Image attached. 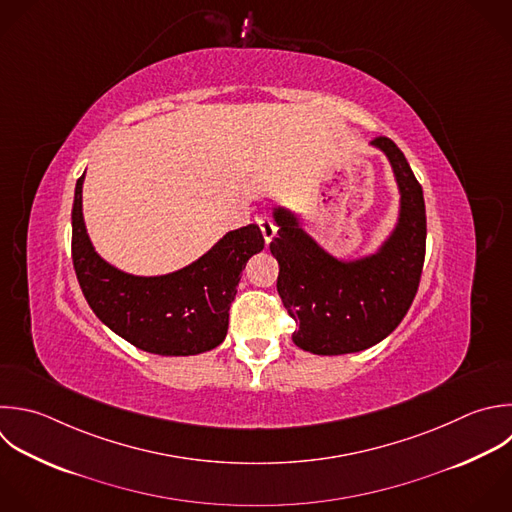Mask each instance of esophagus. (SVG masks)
Instances as JSON below:
<instances>
[{"label": "esophagus", "instance_id": "34e87169", "mask_svg": "<svg viewBox=\"0 0 512 512\" xmlns=\"http://www.w3.org/2000/svg\"><path fill=\"white\" fill-rule=\"evenodd\" d=\"M256 224H258V228H260V232H262V236H264V242L270 244L272 238L276 236V226H274V222H272L270 218H266V216H256Z\"/></svg>", "mask_w": 512, "mask_h": 512}]
</instances>
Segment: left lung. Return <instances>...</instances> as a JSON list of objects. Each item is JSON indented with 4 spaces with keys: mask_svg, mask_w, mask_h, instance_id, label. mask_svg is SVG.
Masks as SVG:
<instances>
[{
    "mask_svg": "<svg viewBox=\"0 0 512 512\" xmlns=\"http://www.w3.org/2000/svg\"><path fill=\"white\" fill-rule=\"evenodd\" d=\"M372 146L386 156L400 196L396 224L374 252L338 258L304 230L298 214L284 206L272 210L276 288L296 320L294 344L312 354L338 356L378 344L400 324L418 290L426 250L422 188L392 140L376 138Z\"/></svg>",
    "mask_w": 512,
    "mask_h": 512,
    "instance_id": "8db88e82",
    "label": "left lung"
}]
</instances>
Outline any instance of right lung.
Listing matches in <instances>:
<instances>
[{
  "label": "right lung",
  "mask_w": 512,
  "mask_h": 512,
  "mask_svg": "<svg viewBox=\"0 0 512 512\" xmlns=\"http://www.w3.org/2000/svg\"><path fill=\"white\" fill-rule=\"evenodd\" d=\"M84 178L86 172L74 194L72 258L94 314L112 332L152 354L194 356L220 346L242 270L264 248L260 228L248 224L226 232L206 254L180 270L136 276L96 252L82 210Z\"/></svg>",
  "instance_id": "add662e5"
}]
</instances>
